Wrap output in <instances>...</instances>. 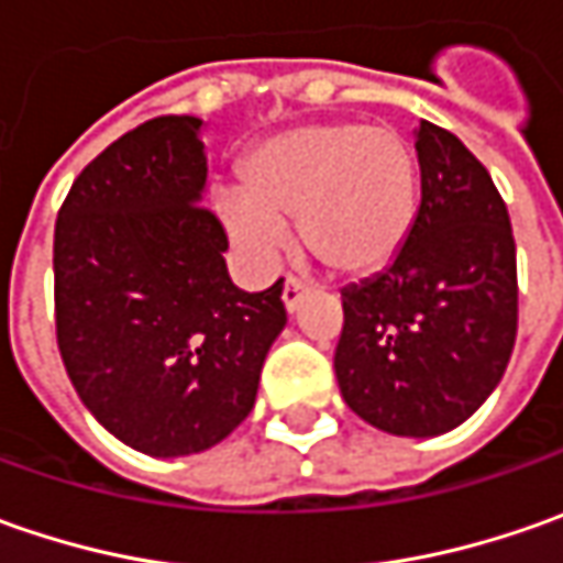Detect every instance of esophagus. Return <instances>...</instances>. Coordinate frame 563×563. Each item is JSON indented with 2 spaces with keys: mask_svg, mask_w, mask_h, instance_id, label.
I'll return each mask as SVG.
<instances>
[{
  "mask_svg": "<svg viewBox=\"0 0 563 563\" xmlns=\"http://www.w3.org/2000/svg\"><path fill=\"white\" fill-rule=\"evenodd\" d=\"M307 291H310V288H307L303 282H297V278H288V282H285V291H282L285 310H288V313H294V310L300 307V300H303V294H307Z\"/></svg>",
  "mask_w": 563,
  "mask_h": 563,
  "instance_id": "34e87169",
  "label": "esophagus"
}]
</instances>
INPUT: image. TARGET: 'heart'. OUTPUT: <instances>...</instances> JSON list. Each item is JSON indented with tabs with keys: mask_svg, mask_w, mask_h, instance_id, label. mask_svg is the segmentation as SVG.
Returning a JSON list of instances; mask_svg holds the SVG:
<instances>
[{
	"mask_svg": "<svg viewBox=\"0 0 563 563\" xmlns=\"http://www.w3.org/2000/svg\"><path fill=\"white\" fill-rule=\"evenodd\" d=\"M238 178L241 197H222L219 219L256 263H272L297 222L319 266L369 278L398 260L417 219V156L382 124H297L253 146Z\"/></svg>",
	"mask_w": 563,
	"mask_h": 563,
	"instance_id": "obj_1",
	"label": "heart"
}]
</instances>
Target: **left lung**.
I'll return each instance as SVG.
<instances>
[{
  "instance_id": "1",
  "label": "left lung",
  "mask_w": 563,
  "mask_h": 563,
  "mask_svg": "<svg viewBox=\"0 0 563 563\" xmlns=\"http://www.w3.org/2000/svg\"><path fill=\"white\" fill-rule=\"evenodd\" d=\"M420 209L398 260L341 291L335 376L360 420L429 439L470 420L517 338V247L492 175L420 121Z\"/></svg>"
}]
</instances>
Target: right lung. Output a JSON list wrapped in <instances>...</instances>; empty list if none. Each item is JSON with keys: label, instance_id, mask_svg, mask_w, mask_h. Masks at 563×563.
<instances>
[{"label": "right lung", "instance_id": "obj_1", "mask_svg": "<svg viewBox=\"0 0 563 563\" xmlns=\"http://www.w3.org/2000/svg\"><path fill=\"white\" fill-rule=\"evenodd\" d=\"M203 121L159 115L109 143L55 219V338L77 398L119 442L185 457L247 420L288 313L282 278L241 291L203 200Z\"/></svg>", "mask_w": 563, "mask_h": 563}]
</instances>
